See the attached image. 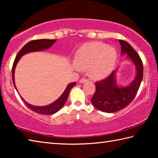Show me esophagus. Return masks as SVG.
<instances>
[{
    "label": "esophagus",
    "instance_id": "34e87169",
    "mask_svg": "<svg viewBox=\"0 0 158 158\" xmlns=\"http://www.w3.org/2000/svg\"><path fill=\"white\" fill-rule=\"evenodd\" d=\"M86 81H88V79L85 78V77H82V78H81V80H80L79 82H81V83H83V82H86Z\"/></svg>",
    "mask_w": 158,
    "mask_h": 158
}]
</instances>
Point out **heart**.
<instances>
[{"mask_svg": "<svg viewBox=\"0 0 158 158\" xmlns=\"http://www.w3.org/2000/svg\"><path fill=\"white\" fill-rule=\"evenodd\" d=\"M117 54L114 48L99 41L87 43L78 50L75 57L77 70L89 69L94 79L106 77L114 68Z\"/></svg>", "mask_w": 158, "mask_h": 158, "instance_id": "obj_1", "label": "heart"}]
</instances>
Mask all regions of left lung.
<instances>
[{
    "instance_id": "1",
    "label": "left lung",
    "mask_w": 158,
    "mask_h": 158,
    "mask_svg": "<svg viewBox=\"0 0 158 158\" xmlns=\"http://www.w3.org/2000/svg\"><path fill=\"white\" fill-rule=\"evenodd\" d=\"M121 46V54H127L136 66L137 76L131 85L118 87L115 82V72L96 82V91L91 98L96 108L105 112H116L125 108L136 96L143 78V63L139 54L126 41L118 40Z\"/></svg>"
}]
</instances>
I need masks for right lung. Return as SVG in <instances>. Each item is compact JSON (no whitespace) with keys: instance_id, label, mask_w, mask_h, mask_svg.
<instances>
[{"instance_id":"add662e5","label":"right lung","mask_w":158,"mask_h":158,"mask_svg":"<svg viewBox=\"0 0 158 158\" xmlns=\"http://www.w3.org/2000/svg\"><path fill=\"white\" fill-rule=\"evenodd\" d=\"M57 40H32L30 42L27 43L23 48H22L19 52L17 53L16 56V58L15 61H14L13 66H12V81L13 84L15 85V87L16 89V85L15 83V70L18 61L20 60L21 56H23V55L28 53L30 52H34V51H42V50L51 47L52 44H53ZM76 82H73L69 84L67 87L66 88V89L64 93L62 94V96L57 99V101H55L54 103H51V105L46 106H32L29 103H27V102L24 100V99L21 97L22 101L24 102V103L26 104V106L28 107L29 109L32 110L33 112L40 114H45V115H51L59 111V110L62 108L64 105L65 104L66 100H67L68 96L69 95V92H70L71 89L73 88L75 85H76Z\"/></svg>"}]
</instances>
